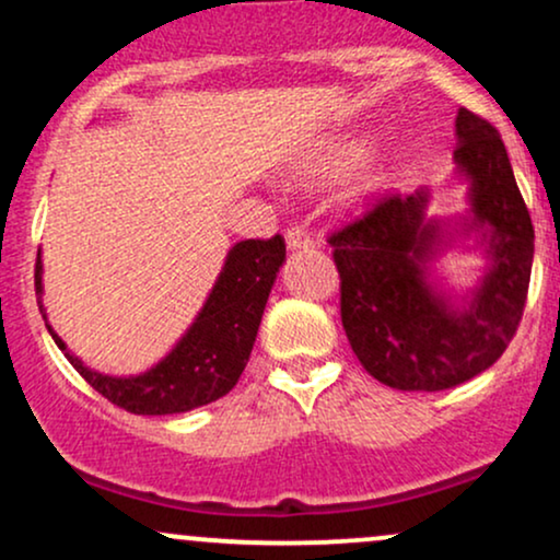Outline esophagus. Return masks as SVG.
<instances>
[{
    "mask_svg": "<svg viewBox=\"0 0 560 560\" xmlns=\"http://www.w3.org/2000/svg\"><path fill=\"white\" fill-rule=\"evenodd\" d=\"M311 244H313L311 231H305L302 226H292V229H287V247H289V249L311 247Z\"/></svg>",
    "mask_w": 560,
    "mask_h": 560,
    "instance_id": "esophagus-1",
    "label": "esophagus"
}]
</instances>
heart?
I'll list each match as a JSON object with an SVG mask.
<instances>
[{
    "label": "heart",
    "mask_w": 560,
    "mask_h": 560,
    "mask_svg": "<svg viewBox=\"0 0 560 560\" xmlns=\"http://www.w3.org/2000/svg\"><path fill=\"white\" fill-rule=\"evenodd\" d=\"M363 155V144L358 139H350V141H342V144H337L329 155H324V160L318 163V171H342L347 165L355 163L358 158Z\"/></svg>",
    "instance_id": "heart-1"
}]
</instances>
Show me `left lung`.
<instances>
[{"mask_svg":"<svg viewBox=\"0 0 560 560\" xmlns=\"http://www.w3.org/2000/svg\"><path fill=\"white\" fill-rule=\"evenodd\" d=\"M455 133V163L471 182L468 229H485L492 258L464 307L427 279L445 234L440 221H423V189L376 197L329 236L347 339L363 369L392 389L458 387L503 355L524 316L535 229L505 144L490 120L466 107Z\"/></svg>","mask_w":560,"mask_h":560,"instance_id":"1","label":"left lung"}]
</instances>
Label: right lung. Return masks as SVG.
<instances>
[{
    "instance_id": "obj_1",
    "label": "right lung",
    "mask_w": 560,
    "mask_h": 560,
    "mask_svg": "<svg viewBox=\"0 0 560 560\" xmlns=\"http://www.w3.org/2000/svg\"><path fill=\"white\" fill-rule=\"evenodd\" d=\"M284 258L287 244L281 234L271 240L234 244L195 324L182 342L147 374L128 378L96 374L70 355L68 345L57 337L52 326L47 324V329L55 345L66 352L70 365L113 405L139 416L186 413L229 395L240 382ZM34 279L38 311L47 320V311L42 305V258H36Z\"/></svg>"
}]
</instances>
